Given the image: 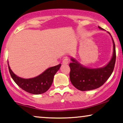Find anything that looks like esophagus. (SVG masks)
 Instances as JSON below:
<instances>
[{"mask_svg":"<svg viewBox=\"0 0 123 123\" xmlns=\"http://www.w3.org/2000/svg\"><path fill=\"white\" fill-rule=\"evenodd\" d=\"M69 62V60L67 58H65V59H63V61H62V63L63 64H68Z\"/></svg>","mask_w":123,"mask_h":123,"instance_id":"esophagus-1","label":"esophagus"}]
</instances>
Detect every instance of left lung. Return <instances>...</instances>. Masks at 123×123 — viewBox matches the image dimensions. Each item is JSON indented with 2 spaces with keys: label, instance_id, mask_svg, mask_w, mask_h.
Instances as JSON below:
<instances>
[{
  "label": "left lung",
  "instance_id": "1",
  "mask_svg": "<svg viewBox=\"0 0 123 123\" xmlns=\"http://www.w3.org/2000/svg\"><path fill=\"white\" fill-rule=\"evenodd\" d=\"M98 28L104 30L101 27L98 26ZM112 40L113 43V56L109 63L104 67L88 68L71 58L72 62L69 63L70 80L77 89L80 91H88L97 89L102 86L110 78L114 70L116 60V46L113 38Z\"/></svg>",
  "mask_w": 123,
  "mask_h": 123
}]
</instances>
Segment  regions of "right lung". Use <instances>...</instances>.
Wrapping results in <instances>:
<instances>
[{
  "label": "right lung",
  "instance_id": "right-lung-1",
  "mask_svg": "<svg viewBox=\"0 0 123 123\" xmlns=\"http://www.w3.org/2000/svg\"><path fill=\"white\" fill-rule=\"evenodd\" d=\"M7 64L11 77L17 85L26 92L35 95L42 94L48 90L53 82L55 74L61 66L59 64L49 68L42 74L35 78L23 79L15 75L10 68L8 62Z\"/></svg>",
  "mask_w": 123,
  "mask_h": 123
}]
</instances>
